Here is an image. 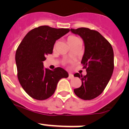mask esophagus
<instances>
[{"label": "esophagus", "mask_w": 129, "mask_h": 129, "mask_svg": "<svg viewBox=\"0 0 129 129\" xmlns=\"http://www.w3.org/2000/svg\"><path fill=\"white\" fill-rule=\"evenodd\" d=\"M74 77V75L72 74H71V73H69V78L72 79Z\"/></svg>", "instance_id": "esophagus-1"}]
</instances>
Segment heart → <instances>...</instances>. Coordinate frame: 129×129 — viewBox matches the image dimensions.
Listing matches in <instances>:
<instances>
[{
  "mask_svg": "<svg viewBox=\"0 0 129 129\" xmlns=\"http://www.w3.org/2000/svg\"><path fill=\"white\" fill-rule=\"evenodd\" d=\"M77 39H79L77 38V37H75V36H70V37H68V44H70V45H71V44L74 43V42H75L76 40H77ZM55 46H54V48H55Z\"/></svg>",
  "mask_w": 129,
  "mask_h": 129,
  "instance_id": "obj_1",
  "label": "heart"
}]
</instances>
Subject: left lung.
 <instances>
[{
	"label": "left lung",
	"mask_w": 129,
	"mask_h": 129,
	"mask_svg": "<svg viewBox=\"0 0 129 129\" xmlns=\"http://www.w3.org/2000/svg\"><path fill=\"white\" fill-rule=\"evenodd\" d=\"M79 35L85 44V53L81 60L86 75L75 74L82 81L81 86L74 89L79 98L91 100L103 92L114 70V52L111 44L98 31L86 28L70 29Z\"/></svg>",
	"instance_id": "left-lung-1"
}]
</instances>
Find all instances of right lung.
<instances>
[{"label": "right lung", "mask_w": 129, "mask_h": 129, "mask_svg": "<svg viewBox=\"0 0 129 129\" xmlns=\"http://www.w3.org/2000/svg\"><path fill=\"white\" fill-rule=\"evenodd\" d=\"M70 31L67 28L41 26L29 31L16 51L17 77L25 92L32 98L44 100L52 96L59 81L68 77L61 67L53 70L44 68L43 61L53 52L57 40Z\"/></svg>", "instance_id": "add662e5"}]
</instances>
